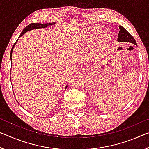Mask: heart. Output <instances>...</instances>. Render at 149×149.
I'll list each match as a JSON object with an SVG mask.
<instances>
[{
    "mask_svg": "<svg viewBox=\"0 0 149 149\" xmlns=\"http://www.w3.org/2000/svg\"><path fill=\"white\" fill-rule=\"evenodd\" d=\"M99 31H100V29L97 28L93 29L91 31V30H85L82 33L79 39L80 43L82 45H84V46L90 44L94 38L93 37L97 35ZM102 35L106 36L108 39H110V34L108 32H103Z\"/></svg>",
    "mask_w": 149,
    "mask_h": 149,
    "instance_id": "1",
    "label": "heart"
}]
</instances>
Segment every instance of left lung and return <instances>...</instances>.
Masks as SVG:
<instances>
[{"instance_id":"obj_1","label":"left lung","mask_w":149,"mask_h":149,"mask_svg":"<svg viewBox=\"0 0 149 149\" xmlns=\"http://www.w3.org/2000/svg\"><path fill=\"white\" fill-rule=\"evenodd\" d=\"M120 32L119 34H118V41L119 42H129L133 43L135 45H137V42H136L135 39L133 38V37L131 35L129 32H128L127 30L122 26H120Z\"/></svg>"}]
</instances>
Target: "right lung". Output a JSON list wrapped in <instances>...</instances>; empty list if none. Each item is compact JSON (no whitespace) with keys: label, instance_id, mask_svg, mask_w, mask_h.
<instances>
[{"label":"right lung","instance_id":"right-lung-1","mask_svg":"<svg viewBox=\"0 0 149 149\" xmlns=\"http://www.w3.org/2000/svg\"><path fill=\"white\" fill-rule=\"evenodd\" d=\"M54 24L55 23H52V24L51 23H49V24H35V23H33V24H30L27 27H25L24 29L21 33V34H20L19 37L22 36V35H23L25 33H26L27 31H29V30H32V29H38V28H44V27H47L48 26H50V25H52V24ZM17 41V40L16 42H15V43L14 44L13 47H12V49H11V52H10V59L11 60H12V50H13L14 47L15 46V45H16Z\"/></svg>","mask_w":149,"mask_h":149}]
</instances>
